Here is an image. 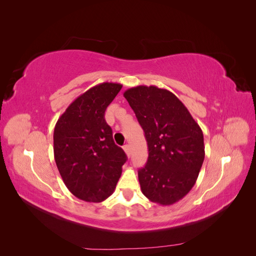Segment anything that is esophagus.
<instances>
[{
  "instance_id": "34e87169",
  "label": "esophagus",
  "mask_w": 256,
  "mask_h": 256,
  "mask_svg": "<svg viewBox=\"0 0 256 256\" xmlns=\"http://www.w3.org/2000/svg\"><path fill=\"white\" fill-rule=\"evenodd\" d=\"M124 150H125L127 157H130V154H131V148H130V145H125L124 146Z\"/></svg>"
}]
</instances>
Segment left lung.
<instances>
[{"label": "left lung", "instance_id": "obj_1", "mask_svg": "<svg viewBox=\"0 0 256 256\" xmlns=\"http://www.w3.org/2000/svg\"><path fill=\"white\" fill-rule=\"evenodd\" d=\"M145 132L148 159L138 176L150 202L172 205L196 184L205 158L203 131L173 92L138 85L124 92Z\"/></svg>", "mask_w": 256, "mask_h": 256}]
</instances>
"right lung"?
Returning a JSON list of instances; mask_svg holds the SVG:
<instances>
[{
    "mask_svg": "<svg viewBox=\"0 0 256 256\" xmlns=\"http://www.w3.org/2000/svg\"><path fill=\"white\" fill-rule=\"evenodd\" d=\"M122 88L112 82L90 88L68 106L54 128V159L62 180L86 202H102L112 194L127 160L104 120L106 109Z\"/></svg>",
    "mask_w": 256,
    "mask_h": 256,
    "instance_id": "add662e5",
    "label": "right lung"
}]
</instances>
